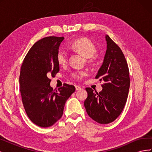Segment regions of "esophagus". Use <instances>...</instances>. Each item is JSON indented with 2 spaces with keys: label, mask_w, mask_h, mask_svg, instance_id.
<instances>
[{
  "label": "esophagus",
  "mask_w": 152,
  "mask_h": 152,
  "mask_svg": "<svg viewBox=\"0 0 152 152\" xmlns=\"http://www.w3.org/2000/svg\"><path fill=\"white\" fill-rule=\"evenodd\" d=\"M75 89H76L77 91H78V90H80V89H81V87H80V86H75Z\"/></svg>",
  "instance_id": "34e87169"
}]
</instances>
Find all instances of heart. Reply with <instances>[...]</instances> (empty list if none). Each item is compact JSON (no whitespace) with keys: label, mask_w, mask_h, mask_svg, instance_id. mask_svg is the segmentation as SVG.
<instances>
[{"label":"heart","mask_w":152,"mask_h":152,"mask_svg":"<svg viewBox=\"0 0 152 152\" xmlns=\"http://www.w3.org/2000/svg\"><path fill=\"white\" fill-rule=\"evenodd\" d=\"M70 48L74 51L79 53L84 56L87 63H94L97 59L96 53L97 51L94 44L88 39L81 38L73 41L70 45ZM68 53L63 49H59L57 53L56 59L59 65L65 66L68 63ZM87 75L85 70H77L72 73V77L73 79L80 80Z\"/></svg>","instance_id":"heart-1"}]
</instances>
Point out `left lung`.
Here are the masks:
<instances>
[{"instance_id":"8db88e82","label":"left lung","mask_w":152,"mask_h":152,"mask_svg":"<svg viewBox=\"0 0 152 152\" xmlns=\"http://www.w3.org/2000/svg\"><path fill=\"white\" fill-rule=\"evenodd\" d=\"M107 47L103 63L96 79L103 81V89L97 93L87 87L84 107L88 115L101 124L112 122L125 107L130 86L129 71L121 48L108 35L105 36Z\"/></svg>"}]
</instances>
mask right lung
Wrapping results in <instances>:
<instances>
[{"label":"right lung","mask_w":152,"mask_h":152,"mask_svg":"<svg viewBox=\"0 0 152 152\" xmlns=\"http://www.w3.org/2000/svg\"><path fill=\"white\" fill-rule=\"evenodd\" d=\"M64 37L50 36L37 41L22 63L20 84L25 110L32 122L41 127L53 126L63 115L64 107L75 91L64 84L58 91L50 86V77L59 71L56 56Z\"/></svg>","instance_id":"add662e5"}]
</instances>
